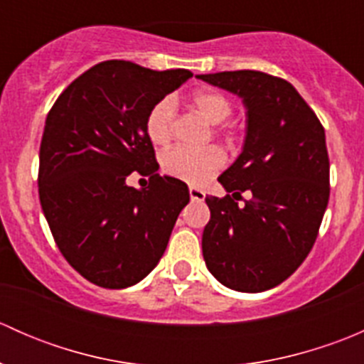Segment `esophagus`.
<instances>
[{"instance_id":"1","label":"esophagus","mask_w":364,"mask_h":364,"mask_svg":"<svg viewBox=\"0 0 364 364\" xmlns=\"http://www.w3.org/2000/svg\"><path fill=\"white\" fill-rule=\"evenodd\" d=\"M188 192H190V199H192V200H197V203H203V200L205 199L204 190L197 188V186H190Z\"/></svg>"}]
</instances>
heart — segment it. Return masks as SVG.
I'll use <instances>...</instances> for the list:
<instances>
[{
  "instance_id": "b5f03b06",
  "label": "heart",
  "mask_w": 364,
  "mask_h": 364,
  "mask_svg": "<svg viewBox=\"0 0 364 364\" xmlns=\"http://www.w3.org/2000/svg\"><path fill=\"white\" fill-rule=\"evenodd\" d=\"M192 105L208 123L220 124L230 116L232 105L215 90H199L192 95ZM174 121V104L168 98L160 100L146 116V135L155 146L168 144ZM225 164L223 151L216 146L203 149L174 148L161 159V167L168 176L190 185H203L211 179Z\"/></svg>"
}]
</instances>
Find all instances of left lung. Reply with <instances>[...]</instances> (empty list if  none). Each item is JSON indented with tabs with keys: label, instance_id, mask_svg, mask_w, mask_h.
<instances>
[{
	"label": "left lung",
	"instance_id": "1",
	"mask_svg": "<svg viewBox=\"0 0 364 364\" xmlns=\"http://www.w3.org/2000/svg\"><path fill=\"white\" fill-rule=\"evenodd\" d=\"M197 77L240 97L247 109L243 149L218 178L227 196L205 197V266L232 291H269L317 240L329 200L324 128L287 80L255 70ZM243 191L252 199L240 205Z\"/></svg>",
	"mask_w": 364,
	"mask_h": 364
}]
</instances>
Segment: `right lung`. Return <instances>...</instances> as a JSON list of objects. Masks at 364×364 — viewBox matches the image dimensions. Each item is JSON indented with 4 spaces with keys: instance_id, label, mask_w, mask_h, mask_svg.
Here are the masks:
<instances>
[{
    "instance_id": "1",
    "label": "right lung",
    "mask_w": 364,
    "mask_h": 364,
    "mask_svg": "<svg viewBox=\"0 0 364 364\" xmlns=\"http://www.w3.org/2000/svg\"><path fill=\"white\" fill-rule=\"evenodd\" d=\"M192 77L130 61L95 65L58 97L40 144L38 196L58 248L91 284L127 289L160 262L188 186L160 176L149 109ZM132 171L150 178L134 189Z\"/></svg>"
}]
</instances>
